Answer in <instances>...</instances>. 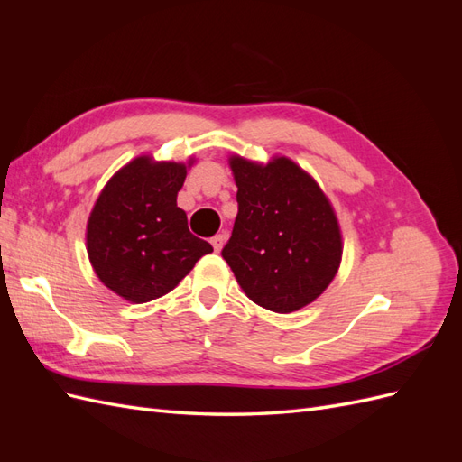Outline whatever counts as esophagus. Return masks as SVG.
I'll return each instance as SVG.
<instances>
[{
    "label": "esophagus",
    "mask_w": 462,
    "mask_h": 462,
    "mask_svg": "<svg viewBox=\"0 0 462 462\" xmlns=\"http://www.w3.org/2000/svg\"><path fill=\"white\" fill-rule=\"evenodd\" d=\"M223 245H226V235H216L214 239H212V246H214L216 253H219V250L223 248Z\"/></svg>",
    "instance_id": "34e87169"
}]
</instances>
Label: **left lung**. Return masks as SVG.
Listing matches in <instances>:
<instances>
[{
    "instance_id": "left-lung-1",
    "label": "left lung",
    "mask_w": 462,
    "mask_h": 462,
    "mask_svg": "<svg viewBox=\"0 0 462 462\" xmlns=\"http://www.w3.org/2000/svg\"><path fill=\"white\" fill-rule=\"evenodd\" d=\"M239 214L221 256L245 295L289 314L324 292L343 256L339 219L310 173L285 156H229Z\"/></svg>"
}]
</instances>
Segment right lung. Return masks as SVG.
I'll return each mask as SVG.
<instances>
[{
    "label": "right lung",
    "instance_id": "obj_1",
    "mask_svg": "<svg viewBox=\"0 0 462 462\" xmlns=\"http://www.w3.org/2000/svg\"><path fill=\"white\" fill-rule=\"evenodd\" d=\"M197 162L138 156L111 177L87 223V250L100 282L143 304L173 291L212 245L189 231L177 192Z\"/></svg>",
    "mask_w": 462,
    "mask_h": 462
}]
</instances>
